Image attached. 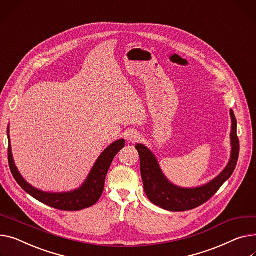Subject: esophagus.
<instances>
[{"instance_id": "34e87169", "label": "esophagus", "mask_w": 256, "mask_h": 256, "mask_svg": "<svg viewBox=\"0 0 256 256\" xmlns=\"http://www.w3.org/2000/svg\"><path fill=\"white\" fill-rule=\"evenodd\" d=\"M126 139L128 140V143H132V144H134V143H136V142H138V140L140 139V134H139V132H138L137 130H128V132H126Z\"/></svg>"}]
</instances>
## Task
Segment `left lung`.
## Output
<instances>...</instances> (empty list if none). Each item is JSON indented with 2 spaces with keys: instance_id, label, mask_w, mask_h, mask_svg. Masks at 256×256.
Masks as SVG:
<instances>
[{
  "instance_id": "8db88e82",
  "label": "left lung",
  "mask_w": 256,
  "mask_h": 256,
  "mask_svg": "<svg viewBox=\"0 0 256 256\" xmlns=\"http://www.w3.org/2000/svg\"><path fill=\"white\" fill-rule=\"evenodd\" d=\"M232 116V156L228 164L222 173L206 185L196 188H180L170 183L160 171V168L152 152L143 146L137 144L134 147L140 156L141 176L144 190L149 200L154 205L168 211L182 212L194 209L209 200L220 188L222 184L234 173L240 152V142L236 136V119L230 110Z\"/></svg>"
}]
</instances>
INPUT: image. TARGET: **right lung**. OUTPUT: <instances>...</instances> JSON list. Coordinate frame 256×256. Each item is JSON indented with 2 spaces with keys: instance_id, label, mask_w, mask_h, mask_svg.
Here are the masks:
<instances>
[{
  "instance_id": "add662e5",
  "label": "right lung",
  "mask_w": 256,
  "mask_h": 256,
  "mask_svg": "<svg viewBox=\"0 0 256 256\" xmlns=\"http://www.w3.org/2000/svg\"><path fill=\"white\" fill-rule=\"evenodd\" d=\"M7 134L9 141L8 162L11 173L16 182L20 185V187L26 192H28L32 198H35L47 206L62 211H79L94 205L104 192L105 179L114 156L120 151V149L124 147L126 144L124 140L120 139L112 143L107 149H105V151L102 153L96 162L94 164L86 181L83 183L80 188L64 194H50L36 190L35 187L30 185L22 177L20 172L17 171L11 153L9 128H7Z\"/></svg>"
}]
</instances>
